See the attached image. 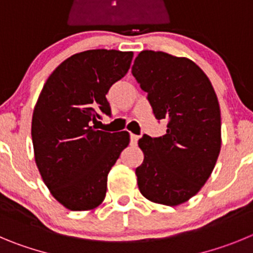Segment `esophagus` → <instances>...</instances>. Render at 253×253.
Returning <instances> with one entry per match:
<instances>
[{"instance_id":"1","label":"esophagus","mask_w":253,"mask_h":253,"mask_svg":"<svg viewBox=\"0 0 253 253\" xmlns=\"http://www.w3.org/2000/svg\"><path fill=\"white\" fill-rule=\"evenodd\" d=\"M138 138H140V136L133 135V133H131V135H129V140H131L132 145H136V143H137V141H138Z\"/></svg>"}]
</instances>
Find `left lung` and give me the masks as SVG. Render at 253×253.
<instances>
[{"mask_svg": "<svg viewBox=\"0 0 253 253\" xmlns=\"http://www.w3.org/2000/svg\"><path fill=\"white\" fill-rule=\"evenodd\" d=\"M132 74L147 93L156 120H166L161 137L143 135L137 169L141 194L154 203L175 207L199 192L220 151V110L206 73L188 58L143 50Z\"/></svg>", "mask_w": 253, "mask_h": 253, "instance_id": "left-lung-1", "label": "left lung"}]
</instances>
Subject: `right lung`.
<instances>
[{
    "mask_svg": "<svg viewBox=\"0 0 253 253\" xmlns=\"http://www.w3.org/2000/svg\"><path fill=\"white\" fill-rule=\"evenodd\" d=\"M132 51L95 49L74 54L45 82L31 122L35 163L51 195L70 211H90L104 200L107 176L129 143L127 131L95 129L111 115L106 98L126 76Z\"/></svg>",
    "mask_w": 253,
    "mask_h": 253,
    "instance_id": "add662e5",
    "label": "right lung"
}]
</instances>
